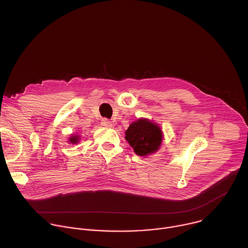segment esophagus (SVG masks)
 Masks as SVG:
<instances>
[{"mask_svg":"<svg viewBox=\"0 0 248 248\" xmlns=\"http://www.w3.org/2000/svg\"><path fill=\"white\" fill-rule=\"evenodd\" d=\"M101 124L104 127H111L113 125V124L109 120H107V119H103L102 122H101Z\"/></svg>","mask_w":248,"mask_h":248,"instance_id":"esophagus-1","label":"esophagus"}]
</instances>
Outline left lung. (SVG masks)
I'll list each match as a JSON object with an SVG mask.
<instances>
[{"label": "left lung", "mask_w": 248, "mask_h": 248, "mask_svg": "<svg viewBox=\"0 0 248 248\" xmlns=\"http://www.w3.org/2000/svg\"><path fill=\"white\" fill-rule=\"evenodd\" d=\"M124 138L135 154L145 157L160 149L164 135L158 124L140 118L129 124Z\"/></svg>", "instance_id": "left-lung-1"}]
</instances>
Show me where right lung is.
<instances>
[{
	"mask_svg": "<svg viewBox=\"0 0 248 248\" xmlns=\"http://www.w3.org/2000/svg\"><path fill=\"white\" fill-rule=\"evenodd\" d=\"M80 140V136L78 134H70V137L68 138L67 142L72 144H78Z\"/></svg>",
	"mask_w": 248,
	"mask_h": 248,
	"instance_id": "add662e5",
	"label": "right lung"
}]
</instances>
